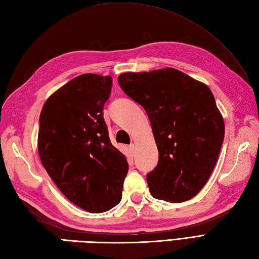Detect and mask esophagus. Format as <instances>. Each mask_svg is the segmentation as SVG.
Wrapping results in <instances>:
<instances>
[{
  "mask_svg": "<svg viewBox=\"0 0 259 259\" xmlns=\"http://www.w3.org/2000/svg\"><path fill=\"white\" fill-rule=\"evenodd\" d=\"M135 150H136V146H135V144H131V145L129 146V151L134 155V153H135Z\"/></svg>",
  "mask_w": 259,
  "mask_h": 259,
  "instance_id": "obj_1",
  "label": "esophagus"
}]
</instances>
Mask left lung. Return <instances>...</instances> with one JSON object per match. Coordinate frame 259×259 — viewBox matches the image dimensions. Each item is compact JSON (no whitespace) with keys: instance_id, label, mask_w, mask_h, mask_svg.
Instances as JSON below:
<instances>
[{"instance_id":"left-lung-1","label":"left lung","mask_w":259,"mask_h":259,"mask_svg":"<svg viewBox=\"0 0 259 259\" xmlns=\"http://www.w3.org/2000/svg\"><path fill=\"white\" fill-rule=\"evenodd\" d=\"M118 81L150 120L159 151L157 167L147 175L152 197L169 202L191 199L210 177L225 137L212 92L172 68L125 72Z\"/></svg>"}]
</instances>
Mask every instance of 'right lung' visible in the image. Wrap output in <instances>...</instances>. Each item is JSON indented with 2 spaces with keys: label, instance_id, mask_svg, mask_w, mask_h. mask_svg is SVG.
<instances>
[{
  "label": "right lung",
  "instance_id": "add662e5",
  "mask_svg": "<svg viewBox=\"0 0 259 259\" xmlns=\"http://www.w3.org/2000/svg\"><path fill=\"white\" fill-rule=\"evenodd\" d=\"M111 87L110 75L81 74L49 97L40 114L43 167L71 202L92 213L118 205L129 169L103 119Z\"/></svg>",
  "mask_w": 259,
  "mask_h": 259
}]
</instances>
